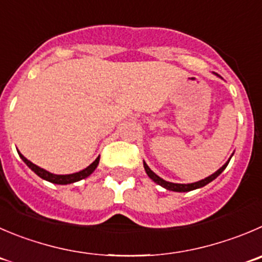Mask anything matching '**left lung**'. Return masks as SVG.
<instances>
[{"label": "left lung", "mask_w": 262, "mask_h": 262, "mask_svg": "<svg viewBox=\"0 0 262 262\" xmlns=\"http://www.w3.org/2000/svg\"><path fill=\"white\" fill-rule=\"evenodd\" d=\"M229 161H230V159H229ZM229 161L226 162V163L224 164L223 167H221L220 170L216 171L215 173H212V175H211V176L206 178V179H204V180L196 181V183H193V184H173V183H168V181L163 180V179L159 178L158 175H156V173H154L153 171H151L150 168H149L148 164H146L145 162H144V168H145V171H146V173H148V176L151 179V180L154 181V183H157V184H158V185L163 186V188L168 189V190H172V191H190V190H194V189H198V188H202V186H204V185H207L208 183H211V181H212V180H215V179L217 178V176L220 175V173L223 172L224 170H225L226 166H228V163H229Z\"/></svg>", "instance_id": "8db88e82"}]
</instances>
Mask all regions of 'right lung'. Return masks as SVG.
<instances>
[{"mask_svg": "<svg viewBox=\"0 0 262 262\" xmlns=\"http://www.w3.org/2000/svg\"><path fill=\"white\" fill-rule=\"evenodd\" d=\"M19 153V151H17ZM19 156H20V158L23 159L24 162L27 163V166L31 168L32 171H33L34 173H37V175L39 176V178H42L43 180H47L50 181V183H54V184H61V185H66V184H72V183H76V181H79L82 180V179L87 178V176L91 175L94 171H95V168L98 167L99 164V159H100V157H98V158L95 159V161L92 162L91 164H90L87 168H84V170L79 171V172H76V173H71V175H54V173L51 172H47L46 170H43V168H41V167L36 166V164L32 163L31 161H28V159L26 158V157L23 156V154L19 153Z\"/></svg>", "mask_w": 262, "mask_h": 262, "instance_id": "right-lung-1", "label": "right lung"}]
</instances>
